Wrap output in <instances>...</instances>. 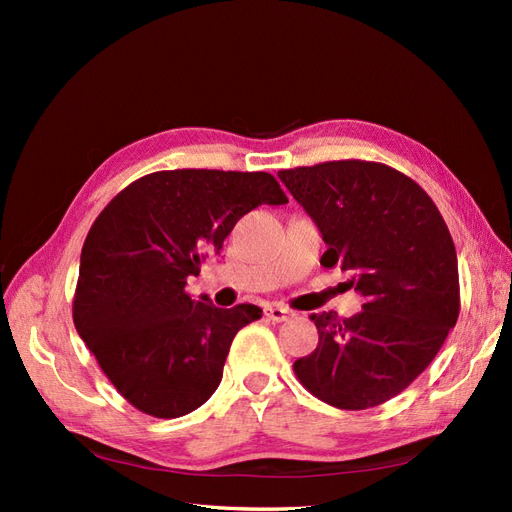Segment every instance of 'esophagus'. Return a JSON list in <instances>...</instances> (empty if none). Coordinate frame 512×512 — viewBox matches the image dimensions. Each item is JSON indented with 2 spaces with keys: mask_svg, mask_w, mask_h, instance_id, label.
Segmentation results:
<instances>
[{
  "mask_svg": "<svg viewBox=\"0 0 512 512\" xmlns=\"http://www.w3.org/2000/svg\"><path fill=\"white\" fill-rule=\"evenodd\" d=\"M265 316H267L269 320H275V322H286V320L294 318L297 314H294L292 309H288V307H282V305H271V307H267V309H265Z\"/></svg>",
  "mask_w": 512,
  "mask_h": 512,
  "instance_id": "1",
  "label": "esophagus"
}]
</instances>
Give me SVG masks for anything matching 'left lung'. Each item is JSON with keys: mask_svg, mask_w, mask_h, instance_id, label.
<instances>
[{"mask_svg": "<svg viewBox=\"0 0 512 512\" xmlns=\"http://www.w3.org/2000/svg\"><path fill=\"white\" fill-rule=\"evenodd\" d=\"M318 226L320 265L350 271L363 312L314 314L318 348L294 363L309 393L342 410L399 395L436 359L459 316L457 252L438 207L399 170L361 160L280 170Z\"/></svg>", "mask_w": 512, "mask_h": 512, "instance_id": "1", "label": "left lung"}]
</instances>
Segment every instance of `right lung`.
Returning a JSON list of instances; mask_svg holds the SVG:
<instances>
[{
    "label": "right lung",
    "instance_id": "1",
    "mask_svg": "<svg viewBox=\"0 0 512 512\" xmlns=\"http://www.w3.org/2000/svg\"><path fill=\"white\" fill-rule=\"evenodd\" d=\"M286 203L269 173L185 168L130 183L98 215L81 252L74 327L134 408L177 418L218 389L232 339L262 309L194 301L185 284L245 213Z\"/></svg>",
    "mask_w": 512,
    "mask_h": 512
}]
</instances>
